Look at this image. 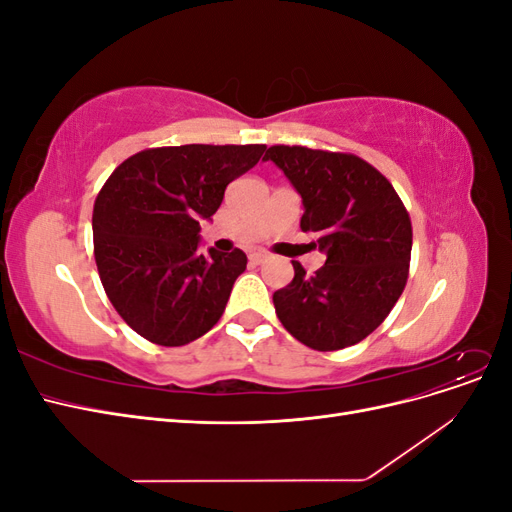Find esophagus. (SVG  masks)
<instances>
[{
	"mask_svg": "<svg viewBox=\"0 0 512 512\" xmlns=\"http://www.w3.org/2000/svg\"><path fill=\"white\" fill-rule=\"evenodd\" d=\"M267 260V254L265 252H252L250 254V262H252V265H260V262H265Z\"/></svg>",
	"mask_w": 512,
	"mask_h": 512,
	"instance_id": "obj_1",
	"label": "esophagus"
}]
</instances>
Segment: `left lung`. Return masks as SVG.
<instances>
[{
    "label": "left lung",
    "instance_id": "1",
    "mask_svg": "<svg viewBox=\"0 0 512 512\" xmlns=\"http://www.w3.org/2000/svg\"><path fill=\"white\" fill-rule=\"evenodd\" d=\"M303 200L301 230L327 262L273 294L275 314L301 344L329 352L359 344L401 297L412 252L410 215L393 185L350 153L275 145L265 153Z\"/></svg>",
    "mask_w": 512,
    "mask_h": 512
}]
</instances>
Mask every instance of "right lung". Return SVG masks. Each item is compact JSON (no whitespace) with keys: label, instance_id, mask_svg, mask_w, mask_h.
<instances>
[{"label":"right lung","instance_id":"1","mask_svg":"<svg viewBox=\"0 0 512 512\" xmlns=\"http://www.w3.org/2000/svg\"><path fill=\"white\" fill-rule=\"evenodd\" d=\"M265 145L145 149L121 162L94 205V254L117 314L149 342L185 346L224 314L245 271L241 250L198 252L200 222Z\"/></svg>","mask_w":512,"mask_h":512}]
</instances>
